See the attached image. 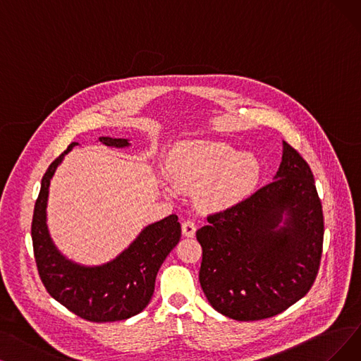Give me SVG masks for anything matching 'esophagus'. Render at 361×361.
Wrapping results in <instances>:
<instances>
[{
	"label": "esophagus",
	"mask_w": 361,
	"mask_h": 361,
	"mask_svg": "<svg viewBox=\"0 0 361 361\" xmlns=\"http://www.w3.org/2000/svg\"><path fill=\"white\" fill-rule=\"evenodd\" d=\"M195 231H197V226H195V224L192 221H185L182 224V233H183L185 237L192 238L195 235Z\"/></svg>",
	"instance_id": "1"
}]
</instances>
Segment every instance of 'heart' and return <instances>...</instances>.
<instances>
[{
    "label": "heart",
    "mask_w": 361,
    "mask_h": 361,
    "mask_svg": "<svg viewBox=\"0 0 361 361\" xmlns=\"http://www.w3.org/2000/svg\"><path fill=\"white\" fill-rule=\"evenodd\" d=\"M169 180L179 191L200 195L207 210H225L247 200L261 183L264 166L253 154H243L219 140H190L166 158Z\"/></svg>",
    "instance_id": "b5f03b06"
}]
</instances>
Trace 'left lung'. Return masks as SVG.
<instances>
[{
  "instance_id": "left-lung-1",
  "label": "left lung",
  "mask_w": 361,
  "mask_h": 361,
  "mask_svg": "<svg viewBox=\"0 0 361 361\" xmlns=\"http://www.w3.org/2000/svg\"><path fill=\"white\" fill-rule=\"evenodd\" d=\"M197 231L200 284L210 305L238 322L264 320L304 298L319 274L324 221L308 163L283 142L274 180Z\"/></svg>"
}]
</instances>
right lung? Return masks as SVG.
<instances>
[{
    "mask_svg": "<svg viewBox=\"0 0 361 361\" xmlns=\"http://www.w3.org/2000/svg\"><path fill=\"white\" fill-rule=\"evenodd\" d=\"M99 142L114 148L130 145L128 139L108 136L99 137ZM75 145L78 142H72L49 166L35 201L31 235L39 279L51 298L84 320L105 323L130 319L149 304L157 272L180 240V224L176 214H170L148 225L130 246L104 265L85 267L65 257L50 237L46 209L54 171Z\"/></svg>",
    "mask_w": 361,
    "mask_h": 361,
    "instance_id": "obj_1",
    "label": "right lung"
}]
</instances>
